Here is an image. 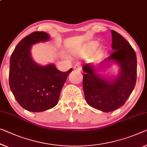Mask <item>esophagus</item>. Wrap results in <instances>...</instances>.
Returning <instances> with one entry per match:
<instances>
[{
  "label": "esophagus",
  "instance_id": "esophagus-1",
  "mask_svg": "<svg viewBox=\"0 0 147 147\" xmlns=\"http://www.w3.org/2000/svg\"><path fill=\"white\" fill-rule=\"evenodd\" d=\"M74 69L76 70V71L80 72V71H81V67L78 65H75L74 66Z\"/></svg>",
  "mask_w": 147,
  "mask_h": 147
}]
</instances>
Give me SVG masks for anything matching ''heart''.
Wrapping results in <instances>:
<instances>
[{
  "instance_id": "obj_1",
  "label": "heart",
  "mask_w": 147,
  "mask_h": 147,
  "mask_svg": "<svg viewBox=\"0 0 147 147\" xmlns=\"http://www.w3.org/2000/svg\"><path fill=\"white\" fill-rule=\"evenodd\" d=\"M98 45H99V43H98V41H90V42L87 43V44L83 47L82 51H81V53L82 55H85L90 54L94 51L96 48H97Z\"/></svg>"
}]
</instances>
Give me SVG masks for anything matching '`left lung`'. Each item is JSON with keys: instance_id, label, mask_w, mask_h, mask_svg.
Instances as JSON below:
<instances>
[{"instance_id": "obj_1", "label": "left lung", "mask_w": 147, "mask_h": 147, "mask_svg": "<svg viewBox=\"0 0 147 147\" xmlns=\"http://www.w3.org/2000/svg\"><path fill=\"white\" fill-rule=\"evenodd\" d=\"M110 57L100 63L83 67V90L88 104L104 112L118 109L125 104L134 89L137 80V56L134 49L121 35L113 30ZM113 64L119 67L118 74L105 71Z\"/></svg>"}]
</instances>
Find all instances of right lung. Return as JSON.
Masks as SVG:
<instances>
[{"label": "right lung", "mask_w": 147, "mask_h": 147, "mask_svg": "<svg viewBox=\"0 0 147 147\" xmlns=\"http://www.w3.org/2000/svg\"><path fill=\"white\" fill-rule=\"evenodd\" d=\"M50 38L45 32H33L20 41L10 57L11 91L18 104L32 112L46 111L57 104L61 89L73 71L63 73L53 63L41 65L33 59L32 45Z\"/></svg>", "instance_id": "add662e5"}]
</instances>
